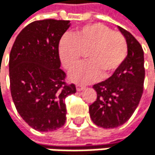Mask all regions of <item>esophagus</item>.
Segmentation results:
<instances>
[{
  "label": "esophagus",
  "instance_id": "obj_1",
  "mask_svg": "<svg viewBox=\"0 0 155 155\" xmlns=\"http://www.w3.org/2000/svg\"><path fill=\"white\" fill-rule=\"evenodd\" d=\"M83 89H85V86H84V85H78V86H77V90L79 91H82Z\"/></svg>",
  "mask_w": 155,
  "mask_h": 155
}]
</instances>
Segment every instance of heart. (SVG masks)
<instances>
[{"label": "heart", "mask_w": 155, "mask_h": 155, "mask_svg": "<svg viewBox=\"0 0 155 155\" xmlns=\"http://www.w3.org/2000/svg\"><path fill=\"white\" fill-rule=\"evenodd\" d=\"M88 60L101 71L114 70L125 61L127 54V42L123 34L111 31L102 24H94L75 32L70 41L62 42L60 55L67 67L78 62V51H88ZM76 81L90 82L98 77L97 69L90 63L77 67L72 73Z\"/></svg>", "instance_id": "b5f03b06"}]
</instances>
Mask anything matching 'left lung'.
Instances as JSON below:
<instances>
[{"mask_svg": "<svg viewBox=\"0 0 155 155\" xmlns=\"http://www.w3.org/2000/svg\"><path fill=\"white\" fill-rule=\"evenodd\" d=\"M118 28L127 40V55L108 79L93 85L97 99L89 107L93 123L104 128L126 123L136 110L143 92V50L128 31L121 27Z\"/></svg>", "mask_w": 155, "mask_h": 155, "instance_id": "8db88e82", "label": "left lung"}]
</instances>
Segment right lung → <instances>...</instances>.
<instances>
[{"label":"right lung","mask_w":155,"mask_h":155,"mask_svg":"<svg viewBox=\"0 0 155 155\" xmlns=\"http://www.w3.org/2000/svg\"><path fill=\"white\" fill-rule=\"evenodd\" d=\"M68 20L45 19L28 24L10 52V89L21 117L38 131L55 130L66 120L64 100L76 92L60 69L59 42Z\"/></svg>","instance_id":"1"}]
</instances>
